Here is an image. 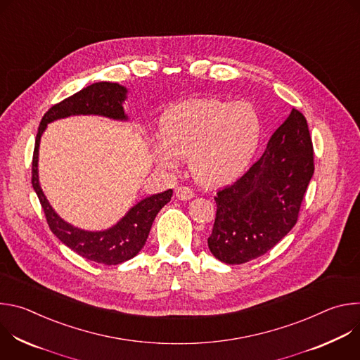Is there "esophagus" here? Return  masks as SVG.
<instances>
[{"mask_svg":"<svg viewBox=\"0 0 360 360\" xmlns=\"http://www.w3.org/2000/svg\"><path fill=\"white\" fill-rule=\"evenodd\" d=\"M175 195H176V198L181 199V200H188V199H192V198L195 196L193 191H192L189 186H184V185L176 188Z\"/></svg>","mask_w":360,"mask_h":360,"instance_id":"esophagus-1","label":"esophagus"}]
</instances>
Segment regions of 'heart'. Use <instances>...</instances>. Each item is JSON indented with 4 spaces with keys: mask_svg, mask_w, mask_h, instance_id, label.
<instances>
[{
    "mask_svg": "<svg viewBox=\"0 0 360 360\" xmlns=\"http://www.w3.org/2000/svg\"><path fill=\"white\" fill-rule=\"evenodd\" d=\"M261 135V118L248 102L195 98L162 115L161 139L152 153L165 169H176L191 155L193 176L207 186H219L243 174Z\"/></svg>",
    "mask_w": 360,
    "mask_h": 360,
    "instance_id": "heart-1",
    "label": "heart"
}]
</instances>
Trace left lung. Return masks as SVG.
<instances>
[{
  "label": "left lung",
  "mask_w": 360,
  "mask_h": 360,
  "mask_svg": "<svg viewBox=\"0 0 360 360\" xmlns=\"http://www.w3.org/2000/svg\"><path fill=\"white\" fill-rule=\"evenodd\" d=\"M314 145L306 118L292 110L262 157L215 196L208 246L221 262L240 265L271 250L297 222L314 175Z\"/></svg>",
  "instance_id": "obj_1"
}]
</instances>
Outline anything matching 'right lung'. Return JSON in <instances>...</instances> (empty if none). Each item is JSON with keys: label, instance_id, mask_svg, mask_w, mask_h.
<instances>
[{"label": "right lung", "instance_id": "right-lung-1", "mask_svg": "<svg viewBox=\"0 0 360 360\" xmlns=\"http://www.w3.org/2000/svg\"><path fill=\"white\" fill-rule=\"evenodd\" d=\"M127 98V88L114 82H95L79 92L65 98L51 107L42 117L32 155V188L38 195L46 224L53 233L82 258L102 265H118L131 258L143 248L153 219L171 200L172 189L150 195L135 207L112 228L101 232H89L74 228L63 221L51 208L38 181V148L46 124L70 115H102L112 120H127L122 102Z\"/></svg>", "mask_w": 360, "mask_h": 360}]
</instances>
